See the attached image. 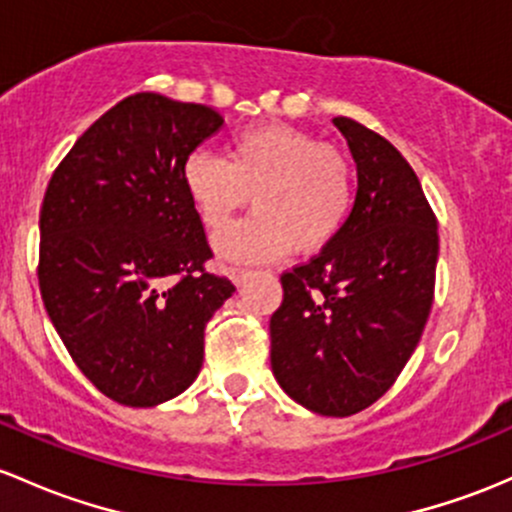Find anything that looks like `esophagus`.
I'll return each instance as SVG.
<instances>
[{
  "instance_id": "1",
  "label": "esophagus",
  "mask_w": 512,
  "mask_h": 512,
  "mask_svg": "<svg viewBox=\"0 0 512 512\" xmlns=\"http://www.w3.org/2000/svg\"><path fill=\"white\" fill-rule=\"evenodd\" d=\"M228 277L240 287V284L250 277V270H245V267H228Z\"/></svg>"
}]
</instances>
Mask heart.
Segmentation results:
<instances>
[{
	"label": "heart",
	"mask_w": 512,
	"mask_h": 512,
	"mask_svg": "<svg viewBox=\"0 0 512 512\" xmlns=\"http://www.w3.org/2000/svg\"><path fill=\"white\" fill-rule=\"evenodd\" d=\"M181 184L208 233H220L252 196V215L215 240L225 260L267 262L324 250L346 228L355 169L343 149L292 125L252 127L230 139L225 159L191 152Z\"/></svg>",
	"instance_id": "obj_1"
}]
</instances>
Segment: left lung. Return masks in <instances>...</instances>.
I'll use <instances>...</instances> for the list:
<instances>
[{
  "label": "left lung",
  "instance_id": "left-lung-1",
  "mask_svg": "<svg viewBox=\"0 0 512 512\" xmlns=\"http://www.w3.org/2000/svg\"><path fill=\"white\" fill-rule=\"evenodd\" d=\"M333 125L358 169L353 213L331 245L282 274L270 358L294 402L324 417H351L390 390L422 338L439 233L407 159L351 117Z\"/></svg>",
  "mask_w": 512,
  "mask_h": 512
}]
</instances>
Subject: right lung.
<instances>
[{
	"instance_id": "add662e5",
	"label": "right lung",
	"mask_w": 512,
	"mask_h": 512,
	"mask_svg": "<svg viewBox=\"0 0 512 512\" xmlns=\"http://www.w3.org/2000/svg\"><path fill=\"white\" fill-rule=\"evenodd\" d=\"M223 127L218 110L129 95L73 144L41 206L39 287L80 373L127 407L181 395L230 279L181 184L184 159Z\"/></svg>"
}]
</instances>
